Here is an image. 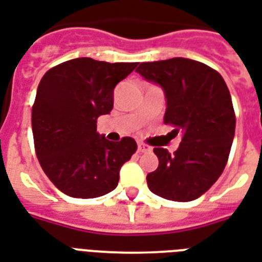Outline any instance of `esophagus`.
Listing matches in <instances>:
<instances>
[{
	"label": "esophagus",
	"instance_id": "34e87169",
	"mask_svg": "<svg viewBox=\"0 0 262 262\" xmlns=\"http://www.w3.org/2000/svg\"><path fill=\"white\" fill-rule=\"evenodd\" d=\"M137 151H139V152H151V151H152V148H151L148 144L139 143V144H137Z\"/></svg>",
	"mask_w": 262,
	"mask_h": 262
}]
</instances>
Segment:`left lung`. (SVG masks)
Here are the masks:
<instances>
[{
	"label": "left lung",
	"mask_w": 262,
	"mask_h": 262,
	"mask_svg": "<svg viewBox=\"0 0 262 262\" xmlns=\"http://www.w3.org/2000/svg\"><path fill=\"white\" fill-rule=\"evenodd\" d=\"M136 71L162 87L164 122L175 127V136L182 133L173 154L154 148L160 164L147 175L148 189L166 200H195L218 180L228 162L236 127L228 86L215 69L187 58L143 62Z\"/></svg>",
	"instance_id": "obj_1"
}]
</instances>
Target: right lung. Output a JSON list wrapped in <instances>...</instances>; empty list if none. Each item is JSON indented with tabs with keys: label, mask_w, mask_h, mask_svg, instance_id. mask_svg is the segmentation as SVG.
I'll use <instances>...</instances> for the list:
<instances>
[{
	"label": "right lung",
	"mask_w": 262,
	"mask_h": 262,
	"mask_svg": "<svg viewBox=\"0 0 262 262\" xmlns=\"http://www.w3.org/2000/svg\"><path fill=\"white\" fill-rule=\"evenodd\" d=\"M137 62L76 58L46 72L32 108L34 148L57 189L96 199L115 189L119 170L136 152L132 137L110 141L97 133L98 116L114 106V89Z\"/></svg>",
	"instance_id": "1"
}]
</instances>
